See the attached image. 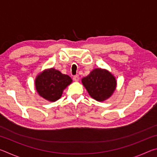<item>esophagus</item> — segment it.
<instances>
[{"mask_svg":"<svg viewBox=\"0 0 157 157\" xmlns=\"http://www.w3.org/2000/svg\"><path fill=\"white\" fill-rule=\"evenodd\" d=\"M73 80L75 82H78L79 81V76L78 75H75L73 77Z\"/></svg>","mask_w":157,"mask_h":157,"instance_id":"34e87169","label":"esophagus"}]
</instances>
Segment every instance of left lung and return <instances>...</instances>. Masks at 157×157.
<instances>
[{
	"label": "left lung",
	"instance_id": "1",
	"mask_svg": "<svg viewBox=\"0 0 157 157\" xmlns=\"http://www.w3.org/2000/svg\"><path fill=\"white\" fill-rule=\"evenodd\" d=\"M82 83L90 96L98 102L109 98L117 86L115 76L107 69L100 68L91 71L88 75L82 79Z\"/></svg>",
	"mask_w": 157,
	"mask_h": 157
}]
</instances>
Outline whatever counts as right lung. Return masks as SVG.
Segmentation results:
<instances>
[{
  "label": "right lung",
  "instance_id": "obj_1",
  "mask_svg": "<svg viewBox=\"0 0 157 157\" xmlns=\"http://www.w3.org/2000/svg\"><path fill=\"white\" fill-rule=\"evenodd\" d=\"M72 79L54 68L39 73L34 80L38 94L49 102H55L62 97L63 90L72 83Z\"/></svg>",
  "mask_w": 157,
  "mask_h": 157
}]
</instances>
